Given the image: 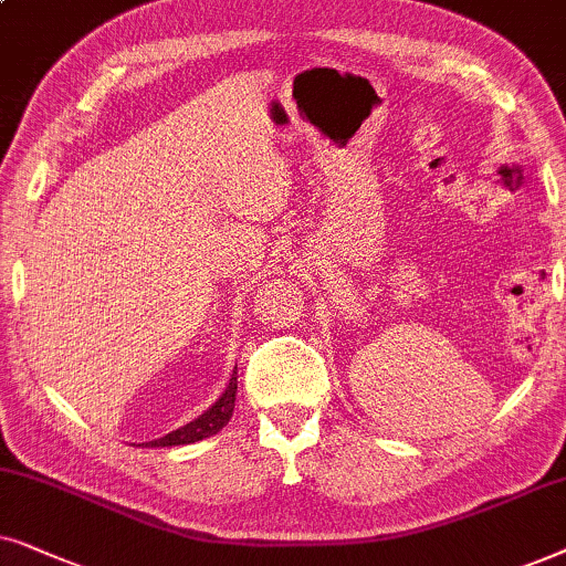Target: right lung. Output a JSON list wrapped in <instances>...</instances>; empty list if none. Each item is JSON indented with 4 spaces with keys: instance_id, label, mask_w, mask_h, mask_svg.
Returning a JSON list of instances; mask_svg holds the SVG:
<instances>
[{
    "instance_id": "add662e5",
    "label": "right lung",
    "mask_w": 566,
    "mask_h": 566,
    "mask_svg": "<svg viewBox=\"0 0 566 566\" xmlns=\"http://www.w3.org/2000/svg\"><path fill=\"white\" fill-rule=\"evenodd\" d=\"M235 394H238V367H235V373H232V378L228 382V388H224V394L217 398V401L209 406V409L201 413V417H196L193 421H188V424H184V427L172 429V432L160 437V440L147 442V446L149 448L191 446V442H199V440H205V437L217 434L232 417V409H235Z\"/></svg>"
}]
</instances>
